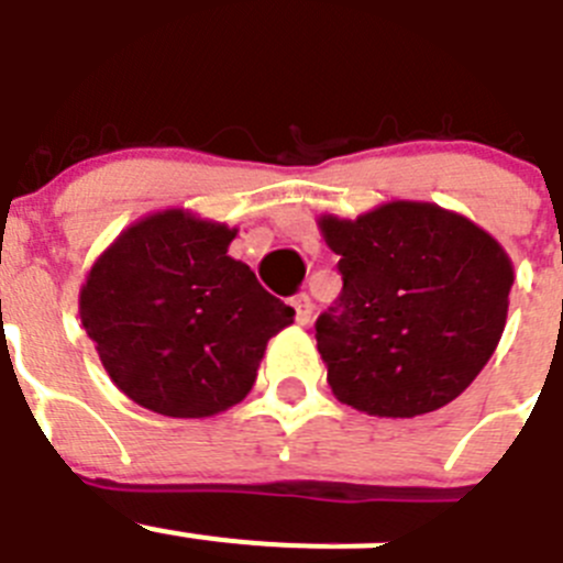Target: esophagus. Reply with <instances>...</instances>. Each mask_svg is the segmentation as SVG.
Wrapping results in <instances>:
<instances>
[{
	"mask_svg": "<svg viewBox=\"0 0 563 563\" xmlns=\"http://www.w3.org/2000/svg\"><path fill=\"white\" fill-rule=\"evenodd\" d=\"M291 308H294V319H297V325H308V322H311L313 306L306 294H297V297L291 300Z\"/></svg>",
	"mask_w": 563,
	"mask_h": 563,
	"instance_id": "obj_1",
	"label": "esophagus"
}]
</instances>
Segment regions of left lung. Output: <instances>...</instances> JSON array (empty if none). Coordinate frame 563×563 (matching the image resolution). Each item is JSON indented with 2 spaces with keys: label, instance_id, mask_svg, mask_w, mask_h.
Wrapping results in <instances>:
<instances>
[{
  "label": "left lung",
  "instance_id": "1",
  "mask_svg": "<svg viewBox=\"0 0 563 563\" xmlns=\"http://www.w3.org/2000/svg\"><path fill=\"white\" fill-rule=\"evenodd\" d=\"M317 224L342 275V294L317 319L333 395L378 418L454 401L503 339L514 286L503 244L429 201H387Z\"/></svg>",
  "mask_w": 563,
  "mask_h": 563
}]
</instances>
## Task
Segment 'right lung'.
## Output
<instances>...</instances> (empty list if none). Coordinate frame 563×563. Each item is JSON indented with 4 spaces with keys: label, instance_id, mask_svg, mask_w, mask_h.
Returning <instances> with one entry per match:
<instances>
[{
    "label": "right lung",
    "instance_id": "obj_1",
    "mask_svg": "<svg viewBox=\"0 0 563 563\" xmlns=\"http://www.w3.org/2000/svg\"><path fill=\"white\" fill-rule=\"evenodd\" d=\"M238 230L170 207L125 227L80 286V322L120 393L168 418L250 395L266 342L294 322L246 263Z\"/></svg>",
    "mask_w": 563,
    "mask_h": 563
}]
</instances>
